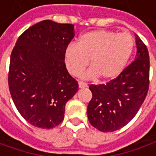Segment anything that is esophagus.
<instances>
[{
	"label": "esophagus",
	"instance_id": "obj_1",
	"mask_svg": "<svg viewBox=\"0 0 156 156\" xmlns=\"http://www.w3.org/2000/svg\"><path fill=\"white\" fill-rule=\"evenodd\" d=\"M88 87V85L84 83H81V82H79L78 83V88H85Z\"/></svg>",
	"mask_w": 156,
	"mask_h": 156
}]
</instances>
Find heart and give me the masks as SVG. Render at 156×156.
I'll list each match as a JSON object with an SVG mask.
<instances>
[{
  "label": "heart",
  "mask_w": 156,
  "mask_h": 156,
  "mask_svg": "<svg viewBox=\"0 0 156 156\" xmlns=\"http://www.w3.org/2000/svg\"><path fill=\"white\" fill-rule=\"evenodd\" d=\"M134 39L125 32L108 30L86 32L78 38V44L71 43L65 49L64 61L72 75L80 74L89 63L92 67L82 78L103 81L117 78L123 72L133 53Z\"/></svg>",
  "instance_id": "obj_1"
}]
</instances>
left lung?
I'll use <instances>...</instances> for the list:
<instances>
[{
	"label": "left lung",
	"instance_id": "left-lung-1",
	"mask_svg": "<svg viewBox=\"0 0 156 156\" xmlns=\"http://www.w3.org/2000/svg\"><path fill=\"white\" fill-rule=\"evenodd\" d=\"M135 36L134 61L106 84L89 86L92 99L87 115L89 123L102 132H113L132 120L144 103L149 89L150 57L146 46Z\"/></svg>",
	"mask_w": 156,
	"mask_h": 156
}]
</instances>
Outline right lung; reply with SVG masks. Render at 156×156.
I'll return each mask as SVG.
<instances>
[{
  "label": "right lung",
  "instance_id": "right-lung-1",
  "mask_svg": "<svg viewBox=\"0 0 156 156\" xmlns=\"http://www.w3.org/2000/svg\"><path fill=\"white\" fill-rule=\"evenodd\" d=\"M74 26L44 20L19 37L11 54L8 84L18 112L41 129L56 127L64 119L65 105L78 89L68 73L65 49Z\"/></svg>",
  "mask_w": 156,
  "mask_h": 156
}]
</instances>
